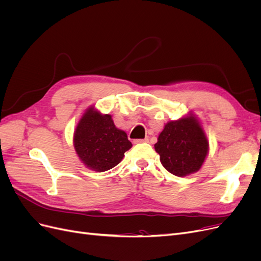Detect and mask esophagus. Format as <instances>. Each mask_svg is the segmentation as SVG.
<instances>
[{"instance_id": "esophagus-1", "label": "esophagus", "mask_w": 261, "mask_h": 261, "mask_svg": "<svg viewBox=\"0 0 261 261\" xmlns=\"http://www.w3.org/2000/svg\"><path fill=\"white\" fill-rule=\"evenodd\" d=\"M148 141H149V139L145 138V139H136L135 141H134V143H135V144H141V143H148Z\"/></svg>"}]
</instances>
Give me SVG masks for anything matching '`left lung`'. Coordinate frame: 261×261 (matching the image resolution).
Wrapping results in <instances>:
<instances>
[{
    "label": "left lung",
    "instance_id": "obj_1",
    "mask_svg": "<svg viewBox=\"0 0 261 261\" xmlns=\"http://www.w3.org/2000/svg\"><path fill=\"white\" fill-rule=\"evenodd\" d=\"M154 150L165 169L184 177L201 169L209 153V140L199 118L189 112L164 125Z\"/></svg>",
    "mask_w": 261,
    "mask_h": 261
}]
</instances>
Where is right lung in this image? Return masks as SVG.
<instances>
[{
	"label": "right lung",
	"instance_id": "1",
	"mask_svg": "<svg viewBox=\"0 0 261 261\" xmlns=\"http://www.w3.org/2000/svg\"><path fill=\"white\" fill-rule=\"evenodd\" d=\"M77 156L87 169L106 172L120 163L132 148L127 134L117 128L110 114L90 106L78 121L73 136Z\"/></svg>",
	"mask_w": 261,
	"mask_h": 261
}]
</instances>
